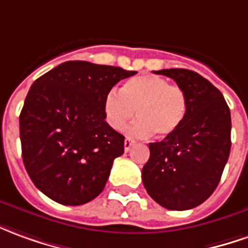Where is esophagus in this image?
<instances>
[{"label":"esophagus","instance_id":"esophagus-1","mask_svg":"<svg viewBox=\"0 0 248 248\" xmlns=\"http://www.w3.org/2000/svg\"><path fill=\"white\" fill-rule=\"evenodd\" d=\"M133 144H135V140H132V139L127 138L124 140V149H125V152H128V151L131 149V147H132Z\"/></svg>","mask_w":248,"mask_h":248}]
</instances>
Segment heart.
Wrapping results in <instances>:
<instances>
[{"instance_id": "heart-1", "label": "heart", "mask_w": 248, "mask_h": 248, "mask_svg": "<svg viewBox=\"0 0 248 248\" xmlns=\"http://www.w3.org/2000/svg\"><path fill=\"white\" fill-rule=\"evenodd\" d=\"M103 108L105 120L115 131H121L138 112L140 117L128 127L129 135L145 138L155 132L167 138L182 127L188 101L183 88L164 77L140 75L124 82L120 91L110 89Z\"/></svg>"}]
</instances>
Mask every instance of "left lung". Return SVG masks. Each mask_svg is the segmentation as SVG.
Returning a JSON list of instances; mask_svg holds the SVG:
<instances>
[{"label": "left lung", "instance_id": "obj_1", "mask_svg": "<svg viewBox=\"0 0 248 248\" xmlns=\"http://www.w3.org/2000/svg\"><path fill=\"white\" fill-rule=\"evenodd\" d=\"M154 73L183 88L188 108L176 132L149 144L143 184L167 210H191L208 199L220 182L231 149L230 108L220 91L196 72L173 68Z\"/></svg>", "mask_w": 248, "mask_h": 248}]
</instances>
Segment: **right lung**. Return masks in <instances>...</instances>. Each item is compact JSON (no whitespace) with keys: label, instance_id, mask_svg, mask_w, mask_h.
I'll use <instances>...</instances> for the list:
<instances>
[{"label":"right lung","instance_id":"1","mask_svg":"<svg viewBox=\"0 0 248 248\" xmlns=\"http://www.w3.org/2000/svg\"><path fill=\"white\" fill-rule=\"evenodd\" d=\"M136 72L66 61L33 82L20 115L22 160L37 188L60 204H85L104 189L124 136L108 125L104 99Z\"/></svg>","mask_w":248,"mask_h":248}]
</instances>
